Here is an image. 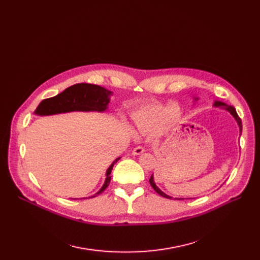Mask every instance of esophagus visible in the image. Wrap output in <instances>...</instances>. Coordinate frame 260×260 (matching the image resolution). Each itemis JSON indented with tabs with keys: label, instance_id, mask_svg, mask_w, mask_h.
<instances>
[{
	"label": "esophagus",
	"instance_id": "obj_1",
	"mask_svg": "<svg viewBox=\"0 0 260 260\" xmlns=\"http://www.w3.org/2000/svg\"><path fill=\"white\" fill-rule=\"evenodd\" d=\"M144 147H142V146H137V147H135L134 149H133V155H140V154H142V153H144Z\"/></svg>",
	"mask_w": 260,
	"mask_h": 260
}]
</instances>
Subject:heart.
I'll return each mask as SVG.
<instances>
[{
    "instance_id": "heart-1",
    "label": "heart",
    "mask_w": 260,
    "mask_h": 260,
    "mask_svg": "<svg viewBox=\"0 0 260 260\" xmlns=\"http://www.w3.org/2000/svg\"><path fill=\"white\" fill-rule=\"evenodd\" d=\"M132 118L140 132L157 135L173 127L179 120V113L176 105L152 102L135 109Z\"/></svg>"
}]
</instances>
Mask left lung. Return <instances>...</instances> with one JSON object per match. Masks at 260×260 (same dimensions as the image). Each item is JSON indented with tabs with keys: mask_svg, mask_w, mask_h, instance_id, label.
<instances>
[{
	"mask_svg": "<svg viewBox=\"0 0 260 260\" xmlns=\"http://www.w3.org/2000/svg\"><path fill=\"white\" fill-rule=\"evenodd\" d=\"M196 100V99H195ZM214 106H216V107H222V108H224L225 111H228L232 116H233L234 118H235V120H236V122H237V124H238V126H239V131H240V134H241V132H242V123H241V119L239 118V116L237 115V113H236V109L233 107V106H231V105H228V104H225V103H223V102H220V101H215V103H214ZM149 183H151V185H152V187L156 190V192L160 195V196H162V197H165V198H169V199H172L173 197H171V196H169V195H167V194H165L162 192V190L155 184V181H154V177H153V175L151 176V178H149ZM175 200L177 199V200H183V199H190V198H174Z\"/></svg>",
	"mask_w": 260,
	"mask_h": 260,
	"instance_id": "8db88e82",
	"label": "left lung"
}]
</instances>
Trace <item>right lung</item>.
Listing matches in <instances>:
<instances>
[{"mask_svg": "<svg viewBox=\"0 0 260 260\" xmlns=\"http://www.w3.org/2000/svg\"><path fill=\"white\" fill-rule=\"evenodd\" d=\"M113 92L101 87L88 83H78L66 88L61 93L52 98L44 99L39 104L35 114L40 116H48L68 112H104L109 103V95ZM120 159L117 158L106 171L104 184L98 193L88 197L93 198L101 194L111 182V173L115 163ZM85 199V198H84Z\"/></svg>", "mask_w": 260, "mask_h": 260, "instance_id": "right-lung-1", "label": "right lung"}]
</instances>
